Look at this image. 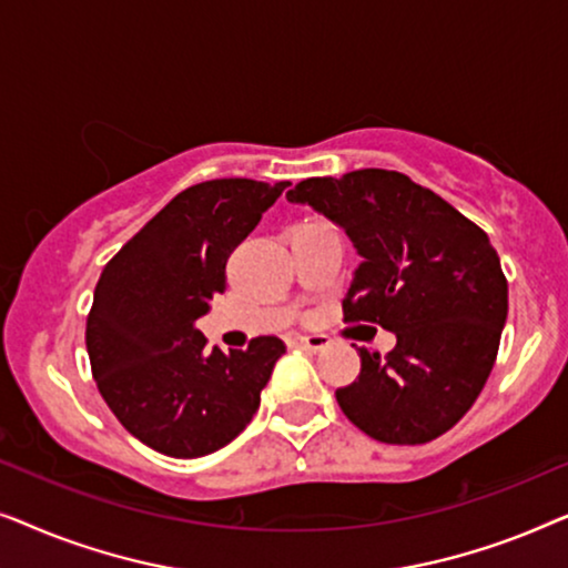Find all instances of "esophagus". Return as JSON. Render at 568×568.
Instances as JSON below:
<instances>
[{
    "label": "esophagus",
    "mask_w": 568,
    "mask_h": 568,
    "mask_svg": "<svg viewBox=\"0 0 568 568\" xmlns=\"http://www.w3.org/2000/svg\"><path fill=\"white\" fill-rule=\"evenodd\" d=\"M294 344L307 348V352H323V348L331 346V341L325 336H297L294 338Z\"/></svg>",
    "instance_id": "obj_1"
}]
</instances>
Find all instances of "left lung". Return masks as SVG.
Instances as JSON below:
<instances>
[{
  "label": "left lung",
  "mask_w": 568,
  "mask_h": 568,
  "mask_svg": "<svg viewBox=\"0 0 568 568\" xmlns=\"http://www.w3.org/2000/svg\"><path fill=\"white\" fill-rule=\"evenodd\" d=\"M328 216L362 255L344 297L348 323L395 333V348H356L362 372L338 387L348 422L385 445H424L484 390L507 323V278L478 224L395 170L307 178L286 193Z\"/></svg>",
  "instance_id": "obj_1"
}]
</instances>
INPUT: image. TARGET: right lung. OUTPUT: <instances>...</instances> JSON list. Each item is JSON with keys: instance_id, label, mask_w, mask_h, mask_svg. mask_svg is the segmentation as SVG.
I'll list each match as a JSON object with an SVG mask.
<instances>
[{"instance_id": "obj_1", "label": "right lung", "mask_w": 568, "mask_h": 568, "mask_svg": "<svg viewBox=\"0 0 568 568\" xmlns=\"http://www.w3.org/2000/svg\"><path fill=\"white\" fill-rule=\"evenodd\" d=\"M290 181L220 178L178 193L100 274L88 317L98 390L123 429L170 457L230 445L261 406L276 336L245 352L206 348L196 321L227 286V258Z\"/></svg>"}]
</instances>
